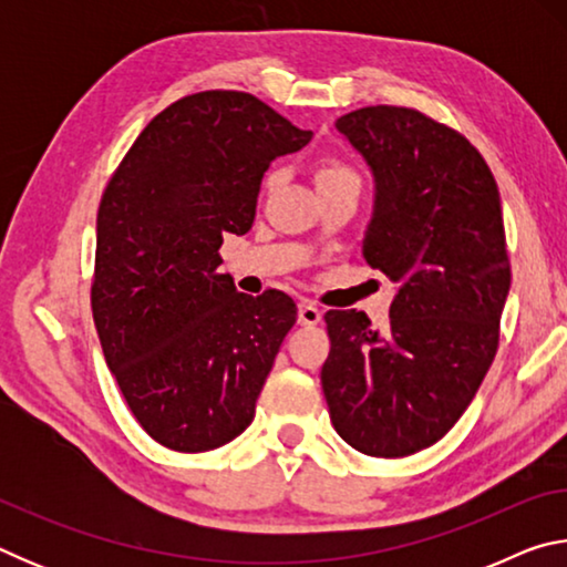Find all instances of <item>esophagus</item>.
<instances>
[{
  "label": "esophagus",
  "instance_id": "esophagus-1",
  "mask_svg": "<svg viewBox=\"0 0 567 567\" xmlns=\"http://www.w3.org/2000/svg\"><path fill=\"white\" fill-rule=\"evenodd\" d=\"M320 320H322V312L318 305L300 302V307H297V322L305 324V328H312V324H318Z\"/></svg>",
  "mask_w": 567,
  "mask_h": 567
}]
</instances>
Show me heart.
Segmentation results:
<instances>
[{"mask_svg": "<svg viewBox=\"0 0 567 567\" xmlns=\"http://www.w3.org/2000/svg\"><path fill=\"white\" fill-rule=\"evenodd\" d=\"M340 179H358V175L344 165L340 159H324L320 169H318V185H330V182H340ZM277 182H280V172H270V175L265 177V189L270 192L277 187Z\"/></svg>", "mask_w": 567, "mask_h": 567, "instance_id": "obj_1", "label": "heart"}]
</instances>
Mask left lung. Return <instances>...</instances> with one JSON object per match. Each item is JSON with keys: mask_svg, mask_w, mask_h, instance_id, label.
<instances>
[{"mask_svg": "<svg viewBox=\"0 0 567 567\" xmlns=\"http://www.w3.org/2000/svg\"><path fill=\"white\" fill-rule=\"evenodd\" d=\"M334 127L375 175L362 257L398 295L382 332L364 312L324 315L322 392L344 443L405 457L455 425L495 360L511 290L501 192L463 134L417 110L375 104Z\"/></svg>", "mask_w": 567, "mask_h": 567, "instance_id": "obj_1", "label": "left lung"}]
</instances>
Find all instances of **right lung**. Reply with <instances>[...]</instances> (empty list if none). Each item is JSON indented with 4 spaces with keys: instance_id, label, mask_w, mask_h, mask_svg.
<instances>
[{
    "instance_id": "obj_1",
    "label": "right lung",
    "mask_w": 567,
    "mask_h": 567,
    "mask_svg": "<svg viewBox=\"0 0 567 567\" xmlns=\"http://www.w3.org/2000/svg\"><path fill=\"white\" fill-rule=\"evenodd\" d=\"M310 130L235 90L172 102L134 140L102 192L92 315L142 430L177 453H207L255 417L292 297H249L217 270L225 233L252 227L270 162Z\"/></svg>"
}]
</instances>
